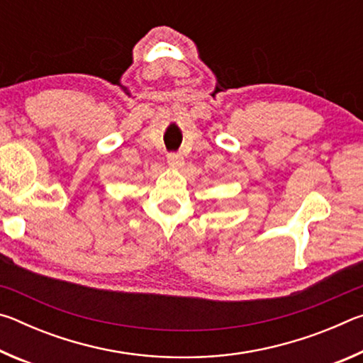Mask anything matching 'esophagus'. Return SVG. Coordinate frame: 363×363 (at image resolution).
Instances as JSON below:
<instances>
[{
  "mask_svg": "<svg viewBox=\"0 0 363 363\" xmlns=\"http://www.w3.org/2000/svg\"><path fill=\"white\" fill-rule=\"evenodd\" d=\"M168 164L171 168H181L184 164V158L181 153H169L168 155Z\"/></svg>",
  "mask_w": 363,
  "mask_h": 363,
  "instance_id": "34e87169",
  "label": "esophagus"
}]
</instances>
